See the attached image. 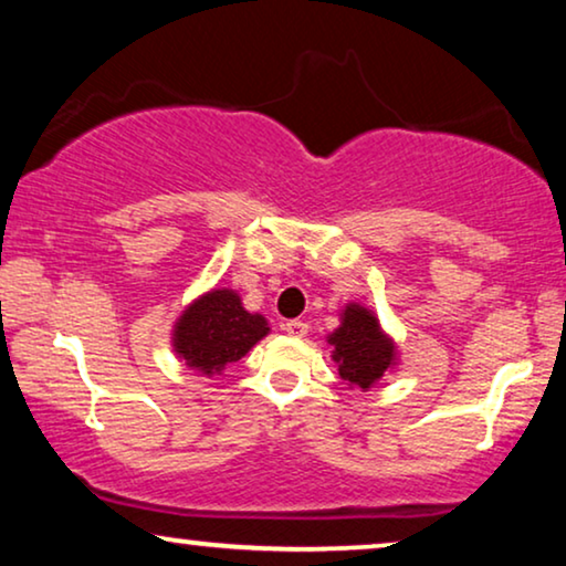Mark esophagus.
I'll use <instances>...</instances> for the list:
<instances>
[{
  "instance_id": "obj_1",
  "label": "esophagus",
  "mask_w": 566,
  "mask_h": 566,
  "mask_svg": "<svg viewBox=\"0 0 566 566\" xmlns=\"http://www.w3.org/2000/svg\"><path fill=\"white\" fill-rule=\"evenodd\" d=\"M283 329L289 332L291 337H306V332H308V324L306 322H301V319H289L283 324Z\"/></svg>"
}]
</instances>
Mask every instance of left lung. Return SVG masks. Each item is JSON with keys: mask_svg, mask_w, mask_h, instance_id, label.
Wrapping results in <instances>:
<instances>
[{"mask_svg": "<svg viewBox=\"0 0 566 566\" xmlns=\"http://www.w3.org/2000/svg\"><path fill=\"white\" fill-rule=\"evenodd\" d=\"M339 363V376L350 386L368 389L386 374L394 363V345L378 327V319L368 308L350 304L343 314V324L329 335Z\"/></svg>", "mask_w": 566, "mask_h": 566, "instance_id": "obj_1", "label": "left lung"}]
</instances>
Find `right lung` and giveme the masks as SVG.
I'll return each mask as SVG.
<instances>
[{
    "instance_id": "obj_1",
    "label": "right lung",
    "mask_w": 566,
    "mask_h": 566,
    "mask_svg": "<svg viewBox=\"0 0 566 566\" xmlns=\"http://www.w3.org/2000/svg\"><path fill=\"white\" fill-rule=\"evenodd\" d=\"M265 335V316L244 312L234 291H211L177 319L175 353L185 366L211 376L250 353Z\"/></svg>"
}]
</instances>
